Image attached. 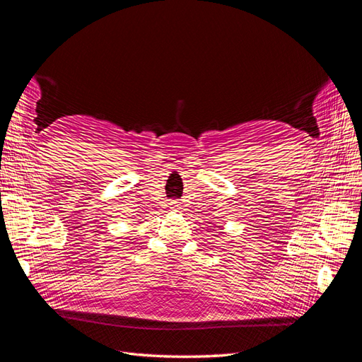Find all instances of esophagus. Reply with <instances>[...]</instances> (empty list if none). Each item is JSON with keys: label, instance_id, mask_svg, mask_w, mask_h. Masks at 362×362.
I'll return each instance as SVG.
<instances>
[{"label": "esophagus", "instance_id": "esophagus-1", "mask_svg": "<svg viewBox=\"0 0 362 362\" xmlns=\"http://www.w3.org/2000/svg\"><path fill=\"white\" fill-rule=\"evenodd\" d=\"M170 205H172L170 208H172L173 211H180V210H181V204H180V202H172Z\"/></svg>", "mask_w": 362, "mask_h": 362}]
</instances>
